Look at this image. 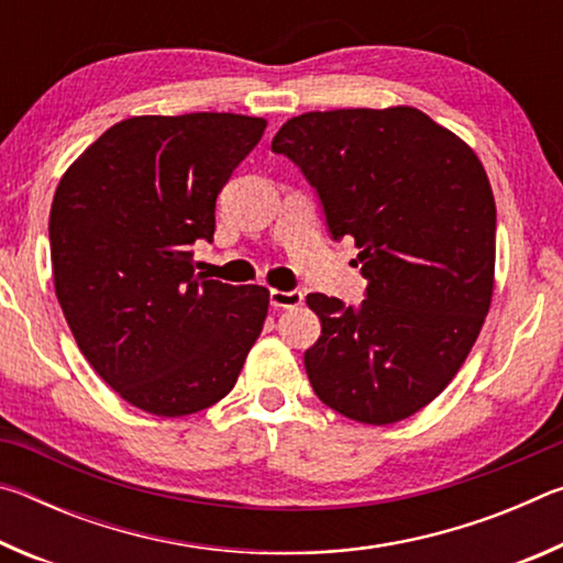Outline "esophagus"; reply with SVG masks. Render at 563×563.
<instances>
[{
  "label": "esophagus",
  "mask_w": 563,
  "mask_h": 563,
  "mask_svg": "<svg viewBox=\"0 0 563 563\" xmlns=\"http://www.w3.org/2000/svg\"><path fill=\"white\" fill-rule=\"evenodd\" d=\"M300 302H302L300 290H271L273 308H298Z\"/></svg>",
  "instance_id": "34e87169"
}]
</instances>
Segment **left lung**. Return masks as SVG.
<instances>
[{"label": "left lung", "instance_id": "obj_1", "mask_svg": "<svg viewBox=\"0 0 563 563\" xmlns=\"http://www.w3.org/2000/svg\"><path fill=\"white\" fill-rule=\"evenodd\" d=\"M316 190L332 241L360 247L365 300L310 292L322 332L305 373L365 424L415 415L470 355L494 290L497 206L474 151L412 107L295 117L275 133Z\"/></svg>", "mask_w": 563, "mask_h": 563}]
</instances>
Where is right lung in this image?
Here are the masks:
<instances>
[{"instance_id": "1", "label": "right lung", "mask_w": 563, "mask_h": 563, "mask_svg": "<svg viewBox=\"0 0 563 563\" xmlns=\"http://www.w3.org/2000/svg\"><path fill=\"white\" fill-rule=\"evenodd\" d=\"M265 131L241 113L113 123L59 180L54 290L89 365L129 405L201 412L231 393L268 316V290L194 275L216 198Z\"/></svg>"}]
</instances>
